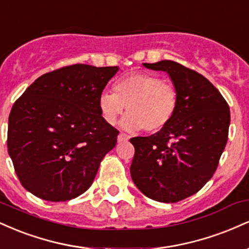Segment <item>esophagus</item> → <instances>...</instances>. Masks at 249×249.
Segmentation results:
<instances>
[{
	"mask_svg": "<svg viewBox=\"0 0 249 249\" xmlns=\"http://www.w3.org/2000/svg\"><path fill=\"white\" fill-rule=\"evenodd\" d=\"M128 139H130V136H127V134L125 133H119L117 141H118V142H127Z\"/></svg>",
	"mask_w": 249,
	"mask_h": 249,
	"instance_id": "34e87169",
	"label": "esophagus"
}]
</instances>
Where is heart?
Instances as JSON below:
<instances>
[{
  "instance_id": "obj_1",
  "label": "heart",
  "mask_w": 249,
  "mask_h": 249,
  "mask_svg": "<svg viewBox=\"0 0 249 249\" xmlns=\"http://www.w3.org/2000/svg\"><path fill=\"white\" fill-rule=\"evenodd\" d=\"M179 93L171 82L147 72H131L115 84V92L103 91L98 107L105 122L115 125L118 117L127 108L122 119L123 130L133 132L141 128L150 133L166 127L176 116Z\"/></svg>"
}]
</instances>
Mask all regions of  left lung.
I'll return each mask as SVG.
<instances>
[{"instance_id": "8db88e82", "label": "left lung", "mask_w": 249, "mask_h": 249, "mask_svg": "<svg viewBox=\"0 0 249 249\" xmlns=\"http://www.w3.org/2000/svg\"><path fill=\"white\" fill-rule=\"evenodd\" d=\"M165 71L179 93L172 122L148 137H134L130 172L147 198L177 202L193 196L213 177L224 152L230 107L219 90L196 71L173 61L142 63Z\"/></svg>"}]
</instances>
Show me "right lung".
Wrapping results in <instances>:
<instances>
[{"label":"right lung","mask_w":249,"mask_h":249,"mask_svg":"<svg viewBox=\"0 0 249 249\" xmlns=\"http://www.w3.org/2000/svg\"><path fill=\"white\" fill-rule=\"evenodd\" d=\"M118 70L62 68L38 77L15 102L8 153L25 190L48 201H67L91 186L119 133L98 107L99 95Z\"/></svg>","instance_id":"add662e5"}]
</instances>
